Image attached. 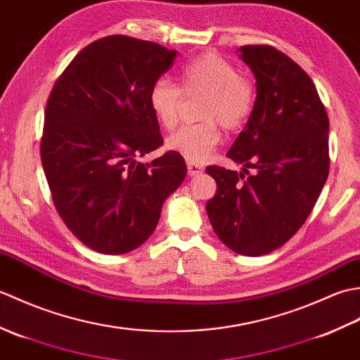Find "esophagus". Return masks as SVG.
I'll list each match as a JSON object with an SVG mask.
<instances>
[{
  "label": "esophagus",
  "mask_w": 360,
  "mask_h": 360,
  "mask_svg": "<svg viewBox=\"0 0 360 360\" xmlns=\"http://www.w3.org/2000/svg\"><path fill=\"white\" fill-rule=\"evenodd\" d=\"M187 173H188V176L201 174L202 173V167L195 164V162H190V160H188V162H187Z\"/></svg>",
  "instance_id": "obj_1"
}]
</instances>
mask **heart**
Segmentation results:
<instances>
[{
  "instance_id": "1",
  "label": "heart",
  "mask_w": 360,
  "mask_h": 360,
  "mask_svg": "<svg viewBox=\"0 0 360 360\" xmlns=\"http://www.w3.org/2000/svg\"><path fill=\"white\" fill-rule=\"evenodd\" d=\"M179 85L159 79L148 91V105L164 128L178 124L181 93L204 94L200 119L195 125H184L167 137L165 145L190 162H204L221 141L218 124L233 131L250 116L255 103V89L250 80L238 75V70L217 53H202L190 60L178 72Z\"/></svg>"
}]
</instances>
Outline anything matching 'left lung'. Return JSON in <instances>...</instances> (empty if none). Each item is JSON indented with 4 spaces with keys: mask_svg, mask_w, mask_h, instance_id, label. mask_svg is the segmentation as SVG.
Segmentation results:
<instances>
[{
    "mask_svg": "<svg viewBox=\"0 0 360 360\" xmlns=\"http://www.w3.org/2000/svg\"><path fill=\"white\" fill-rule=\"evenodd\" d=\"M238 51L257 80L254 110L227 151L243 170L205 168L218 187L205 210L229 249L259 257L292 238L314 209L330 173V122L316 85L294 60L267 44Z\"/></svg>",
    "mask_w": 360,
    "mask_h": 360,
    "instance_id": "obj_1",
    "label": "left lung"
}]
</instances>
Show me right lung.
<instances>
[{
  "label": "right lung",
  "mask_w": 360,
  "mask_h": 360,
  "mask_svg": "<svg viewBox=\"0 0 360 360\" xmlns=\"http://www.w3.org/2000/svg\"><path fill=\"white\" fill-rule=\"evenodd\" d=\"M176 51L127 35L103 37L82 49L46 103L41 164L52 201L85 246L117 255L155 232L162 204L187 165L167 151L148 91L170 70Z\"/></svg>",
  "instance_id": "add662e5"
}]
</instances>
